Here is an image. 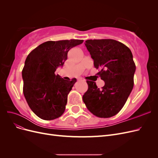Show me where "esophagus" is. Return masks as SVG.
<instances>
[{"mask_svg":"<svg viewBox=\"0 0 158 158\" xmlns=\"http://www.w3.org/2000/svg\"><path fill=\"white\" fill-rule=\"evenodd\" d=\"M78 80H80V81H82V82H85V80H84V79H82V78H79Z\"/></svg>","mask_w":158,"mask_h":158,"instance_id":"esophagus-1","label":"esophagus"}]
</instances>
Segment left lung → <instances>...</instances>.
I'll use <instances>...</instances> for the list:
<instances>
[{
    "instance_id": "obj_1",
    "label": "left lung",
    "mask_w": 158,
    "mask_h": 158,
    "mask_svg": "<svg viewBox=\"0 0 158 158\" xmlns=\"http://www.w3.org/2000/svg\"><path fill=\"white\" fill-rule=\"evenodd\" d=\"M85 45L94 60L95 69L104 86L99 89L96 84L87 80L88 89L83 101L95 116L109 118L117 114L125 106L134 86L136 65L132 52L118 41L88 40Z\"/></svg>"
}]
</instances>
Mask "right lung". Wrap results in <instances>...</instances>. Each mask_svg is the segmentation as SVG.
I'll return each mask as SVG.
<instances>
[{
    "label": "right lung",
    "instance_id": "add662e5",
    "mask_svg": "<svg viewBox=\"0 0 158 158\" xmlns=\"http://www.w3.org/2000/svg\"><path fill=\"white\" fill-rule=\"evenodd\" d=\"M83 41H46L27 55L22 70L23 92L31 111L41 119L53 120L64 112L68 94L76 79L66 80L55 73L67 59L69 51Z\"/></svg>",
    "mask_w": 158,
    "mask_h": 158
}]
</instances>
